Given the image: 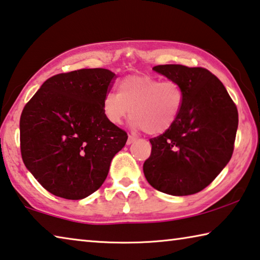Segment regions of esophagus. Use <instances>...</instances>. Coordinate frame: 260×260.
<instances>
[{"label":"esophagus","mask_w":260,"mask_h":260,"mask_svg":"<svg viewBox=\"0 0 260 260\" xmlns=\"http://www.w3.org/2000/svg\"><path fill=\"white\" fill-rule=\"evenodd\" d=\"M136 139H137V138H136L135 136L129 135V137H127V140H126V144H127V145H130V144H133L134 142H136Z\"/></svg>","instance_id":"1"}]
</instances>
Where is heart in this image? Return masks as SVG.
Segmentation results:
<instances>
[{
  "label": "heart",
  "mask_w": 260,
  "mask_h": 260,
  "mask_svg": "<svg viewBox=\"0 0 260 260\" xmlns=\"http://www.w3.org/2000/svg\"><path fill=\"white\" fill-rule=\"evenodd\" d=\"M117 93L102 99V113L112 124H121L131 113V126L148 135L169 130L180 116L184 92L175 80H160L150 75H134L121 79Z\"/></svg>",
  "instance_id": "heart-1"
}]
</instances>
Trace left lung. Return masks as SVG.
I'll return each instance as SVG.
<instances>
[{"mask_svg": "<svg viewBox=\"0 0 260 260\" xmlns=\"http://www.w3.org/2000/svg\"><path fill=\"white\" fill-rule=\"evenodd\" d=\"M153 70L181 85L184 102L175 124L150 139L152 151L144 162V175L164 193H197L232 158L238 125L236 105L223 84L204 68L165 64Z\"/></svg>", "mask_w": 260, "mask_h": 260, "instance_id": "left-lung-1", "label": "left lung"}]
</instances>
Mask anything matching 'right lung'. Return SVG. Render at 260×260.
Returning <instances> with one entry per match:
<instances>
[{
    "label": "right lung",
    "mask_w": 260,
    "mask_h": 260,
    "mask_svg": "<svg viewBox=\"0 0 260 260\" xmlns=\"http://www.w3.org/2000/svg\"><path fill=\"white\" fill-rule=\"evenodd\" d=\"M114 79V72L101 68L58 74L25 105L19 122L22 158L50 193L71 201L90 196L124 147L126 133L102 113Z\"/></svg>",
    "instance_id": "add662e5"
}]
</instances>
